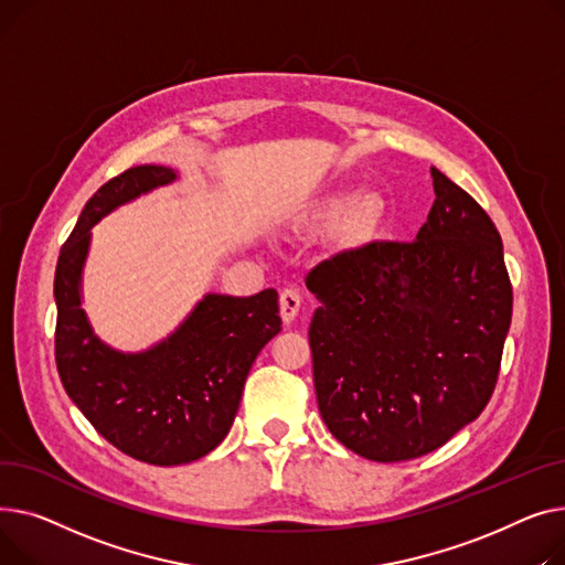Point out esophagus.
<instances>
[{"mask_svg": "<svg viewBox=\"0 0 565 565\" xmlns=\"http://www.w3.org/2000/svg\"><path fill=\"white\" fill-rule=\"evenodd\" d=\"M301 294H298L294 287H285L280 291V317L285 323H291L294 317L298 315V308H301Z\"/></svg>", "mask_w": 565, "mask_h": 565, "instance_id": "34e87169", "label": "esophagus"}]
</instances>
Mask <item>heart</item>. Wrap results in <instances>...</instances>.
I'll use <instances>...</instances> for the list:
<instances>
[{
	"mask_svg": "<svg viewBox=\"0 0 565 565\" xmlns=\"http://www.w3.org/2000/svg\"><path fill=\"white\" fill-rule=\"evenodd\" d=\"M344 207H347V198L344 195H333V198H328V201H326L323 212L333 216V214H340ZM379 214H381V198L372 191H364L355 198V201L349 207V212H347V230L353 232V235L370 230L376 223Z\"/></svg>",
	"mask_w": 565,
	"mask_h": 565,
	"instance_id": "b5f03b06",
	"label": "heart"
}]
</instances>
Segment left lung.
Listing matches in <instances>:
<instances>
[{
  "instance_id": "obj_1",
  "label": "left lung",
  "mask_w": 565,
  "mask_h": 565,
  "mask_svg": "<svg viewBox=\"0 0 565 565\" xmlns=\"http://www.w3.org/2000/svg\"><path fill=\"white\" fill-rule=\"evenodd\" d=\"M417 239L372 242L306 276L319 413L347 449L419 458L477 419L500 376L513 312L502 237L475 198L430 169Z\"/></svg>"
}]
</instances>
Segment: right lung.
<instances>
[{
	"label": "right lung",
	"instance_id": "obj_1",
	"mask_svg": "<svg viewBox=\"0 0 565 565\" xmlns=\"http://www.w3.org/2000/svg\"><path fill=\"white\" fill-rule=\"evenodd\" d=\"M173 180V169L146 163L99 186L61 246L54 274L63 387L99 436L150 466H182L221 445L257 353L282 323L278 291L264 289L248 298L207 294L169 340L146 353H118L93 335L79 296L90 227Z\"/></svg>",
	"mask_w": 565,
	"mask_h": 565
}]
</instances>
